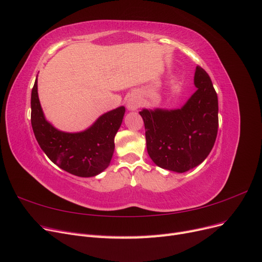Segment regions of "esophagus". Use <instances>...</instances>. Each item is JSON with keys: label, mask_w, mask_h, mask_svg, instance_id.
Returning <instances> with one entry per match:
<instances>
[{"label": "esophagus", "mask_w": 262, "mask_h": 262, "mask_svg": "<svg viewBox=\"0 0 262 262\" xmlns=\"http://www.w3.org/2000/svg\"><path fill=\"white\" fill-rule=\"evenodd\" d=\"M140 99L139 97L137 96V95L132 94L131 96H129L128 100H126V108H128L129 110H131V112H136V110L140 107Z\"/></svg>", "instance_id": "obj_1"}]
</instances>
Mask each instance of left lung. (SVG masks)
<instances>
[{"mask_svg": "<svg viewBox=\"0 0 262 262\" xmlns=\"http://www.w3.org/2000/svg\"><path fill=\"white\" fill-rule=\"evenodd\" d=\"M196 91L177 109L143 108L147 153L158 167L185 172L199 166L215 143L219 101L210 76L195 68Z\"/></svg>", "mask_w": 262, "mask_h": 262, "instance_id": "8db88e82", "label": "left lung"}]
</instances>
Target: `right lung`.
Listing matches in <instances>:
<instances>
[{
  "instance_id": "add662e5",
  "label": "right lung",
  "mask_w": 262,
  "mask_h": 262,
  "mask_svg": "<svg viewBox=\"0 0 262 262\" xmlns=\"http://www.w3.org/2000/svg\"><path fill=\"white\" fill-rule=\"evenodd\" d=\"M30 104L36 140L52 163L78 177L97 176L108 167L115 150V137L123 120L124 106L102 114L83 131L66 132L47 120L38 96L37 78Z\"/></svg>"
}]
</instances>
